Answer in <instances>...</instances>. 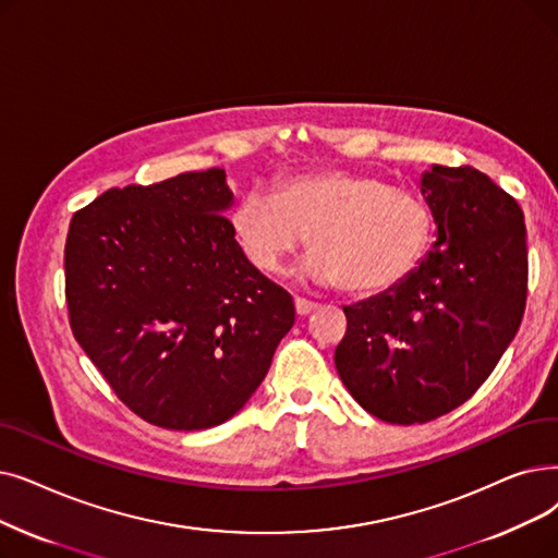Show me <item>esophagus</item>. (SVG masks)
Returning a JSON list of instances; mask_svg holds the SVG:
<instances>
[{"mask_svg":"<svg viewBox=\"0 0 558 558\" xmlns=\"http://www.w3.org/2000/svg\"><path fill=\"white\" fill-rule=\"evenodd\" d=\"M294 305H296V312L301 314V317H307V314H312L314 310H317V303H312L307 299H296Z\"/></svg>","mask_w":558,"mask_h":558,"instance_id":"1","label":"esophagus"}]
</instances>
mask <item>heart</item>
<instances>
[{
  "label": "heart",
  "mask_w": 558,
  "mask_h": 558,
  "mask_svg": "<svg viewBox=\"0 0 558 558\" xmlns=\"http://www.w3.org/2000/svg\"><path fill=\"white\" fill-rule=\"evenodd\" d=\"M241 251L264 274H280L312 234L305 271L351 294H378L417 269L433 234L415 191L355 171H317L251 189L232 211Z\"/></svg>",
  "instance_id": "1"
}]
</instances>
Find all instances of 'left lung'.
Returning a JSON list of instances; mask_svg holds the SVG:
<instances>
[{
	"label": "left lung",
	"mask_w": 558,
	"mask_h": 558,
	"mask_svg": "<svg viewBox=\"0 0 558 558\" xmlns=\"http://www.w3.org/2000/svg\"><path fill=\"white\" fill-rule=\"evenodd\" d=\"M435 241L392 289L347 305L335 367L351 397L390 424H424L465 403L513 342L526 301L520 205L472 166L420 178Z\"/></svg>",
	"instance_id": "left-lung-1"
}]
</instances>
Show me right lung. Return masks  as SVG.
<instances>
[{"instance_id":"1","label":"right lung","mask_w":558,"mask_h":558,"mask_svg":"<svg viewBox=\"0 0 558 558\" xmlns=\"http://www.w3.org/2000/svg\"><path fill=\"white\" fill-rule=\"evenodd\" d=\"M223 168L109 189L70 221L65 301L80 347L145 422L234 417L294 326V303L234 239Z\"/></svg>"}]
</instances>
